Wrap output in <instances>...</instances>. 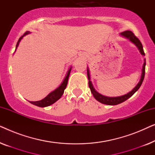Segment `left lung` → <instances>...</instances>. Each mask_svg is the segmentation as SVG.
Listing matches in <instances>:
<instances>
[{
	"label": "left lung",
	"mask_w": 155,
	"mask_h": 155,
	"mask_svg": "<svg viewBox=\"0 0 155 155\" xmlns=\"http://www.w3.org/2000/svg\"><path fill=\"white\" fill-rule=\"evenodd\" d=\"M120 35L121 37L126 38V39H128L130 42H132L133 44H134L136 47L137 48V49L139 50L140 53L141 55H143L144 56H145V53H144L143 51V45H142L141 42L140 41V40L137 39V38L135 37L134 34H133L131 31H123V32L120 33ZM145 65H146V61H145V58L144 59V63L143 65V68H142V73H141V77H140V80L138 83L137 84V85L130 92H129L127 94L122 95V96L120 97H107V96H104L100 93H99L97 91L95 90L94 86L92 83V81L90 80V70H89V68L87 67V78L89 80V87H90L91 92L93 94V96L96 100H97L101 104H107V105H117L118 104H120L122 102H124L127 99L130 98V97H132L133 94H135V92L138 90V89L140 88V87L141 86L142 83H143L144 78H145Z\"/></svg>",
	"instance_id": "obj_1"
}]
</instances>
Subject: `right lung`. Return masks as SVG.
Masks as SVG:
<instances>
[{"instance_id":"obj_1","label":"right lung","mask_w":155,"mask_h":155,"mask_svg":"<svg viewBox=\"0 0 155 155\" xmlns=\"http://www.w3.org/2000/svg\"><path fill=\"white\" fill-rule=\"evenodd\" d=\"M29 34H30V31H27V32L25 33V35H23L22 37H21L20 39H19L18 43H17L15 50L17 49V48H18V46H19V44H20V42L21 40H22V38L24 37L25 36L29 35ZM71 68H72V66L70 68L68 71L66 75H65V77L64 78V79H63V82H61V84H60V85H59L56 89H55L54 91H52L51 92H50L49 94H48L47 96L45 97V98H44L43 99H41V100H39V101H29V102H30L31 104H34V105L37 106V107H48V106L53 104H54L56 101H58V99H60L61 97H62L63 93H64L65 89L66 88L68 81L69 75H70V73H71Z\"/></svg>"}]
</instances>
